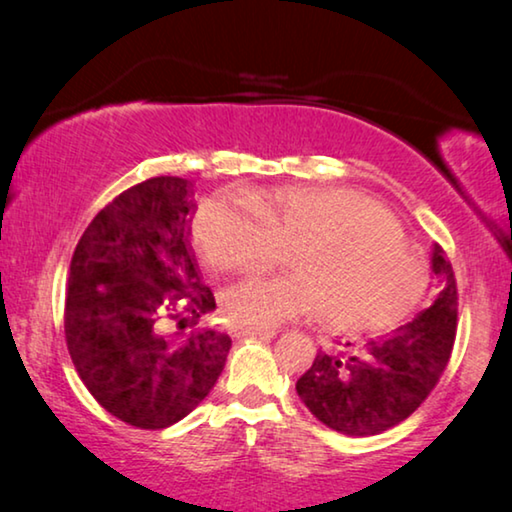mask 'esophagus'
<instances>
[{"instance_id": "obj_1", "label": "esophagus", "mask_w": 512, "mask_h": 512, "mask_svg": "<svg viewBox=\"0 0 512 512\" xmlns=\"http://www.w3.org/2000/svg\"><path fill=\"white\" fill-rule=\"evenodd\" d=\"M230 335L233 338H275L277 331H263V328H249V326H230Z\"/></svg>"}]
</instances>
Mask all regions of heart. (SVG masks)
Listing matches in <instances>:
<instances>
[{
  "label": "heart",
  "mask_w": 512,
  "mask_h": 512,
  "mask_svg": "<svg viewBox=\"0 0 512 512\" xmlns=\"http://www.w3.org/2000/svg\"><path fill=\"white\" fill-rule=\"evenodd\" d=\"M193 233L219 270H268L293 251V277H251L223 293L228 319L249 328L319 310L342 331H377L403 319L429 282L394 216L347 188L221 195L198 209Z\"/></svg>",
  "instance_id": "1"
}]
</instances>
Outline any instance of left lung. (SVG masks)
<instances>
[{"label":"left lung","mask_w":512,"mask_h":512,"mask_svg":"<svg viewBox=\"0 0 512 512\" xmlns=\"http://www.w3.org/2000/svg\"><path fill=\"white\" fill-rule=\"evenodd\" d=\"M438 279L433 303L359 354H317L296 382L307 410L345 436H377L408 419L426 401L450 361L457 335V282L443 249L433 244Z\"/></svg>","instance_id":"obj_1"}]
</instances>
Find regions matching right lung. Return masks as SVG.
<instances>
[{
    "mask_svg": "<svg viewBox=\"0 0 512 512\" xmlns=\"http://www.w3.org/2000/svg\"><path fill=\"white\" fill-rule=\"evenodd\" d=\"M191 186L153 177L123 191L90 221L69 265L65 338L76 373L137 429H165L198 408L230 349L226 333L188 331L216 310L191 244Z\"/></svg>",
    "mask_w": 512,
    "mask_h": 512,
    "instance_id": "right-lung-1",
    "label": "right lung"
}]
</instances>
